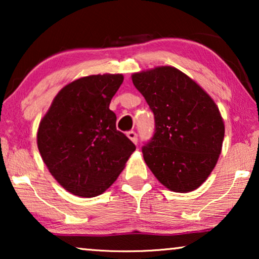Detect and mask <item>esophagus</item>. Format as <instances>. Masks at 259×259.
<instances>
[{
    "label": "esophagus",
    "instance_id": "1",
    "mask_svg": "<svg viewBox=\"0 0 259 259\" xmlns=\"http://www.w3.org/2000/svg\"><path fill=\"white\" fill-rule=\"evenodd\" d=\"M127 137H128L134 144L138 143V134L134 132V131H130V132H127Z\"/></svg>",
    "mask_w": 259,
    "mask_h": 259
}]
</instances>
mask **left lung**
<instances>
[{
    "mask_svg": "<svg viewBox=\"0 0 259 259\" xmlns=\"http://www.w3.org/2000/svg\"><path fill=\"white\" fill-rule=\"evenodd\" d=\"M132 81L154 114V134L143 147L146 165L168 190L198 189L222 152L225 127L217 105L171 66L134 73Z\"/></svg>",
    "mask_w": 259,
    "mask_h": 259,
    "instance_id": "left-lung-1",
    "label": "left lung"
}]
</instances>
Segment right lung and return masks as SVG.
<instances>
[{
	"mask_svg": "<svg viewBox=\"0 0 259 259\" xmlns=\"http://www.w3.org/2000/svg\"><path fill=\"white\" fill-rule=\"evenodd\" d=\"M122 74L81 77L56 94L37 130V147L51 175L68 192L104 193L125 167L136 145L116 130L109 109Z\"/></svg>",
	"mask_w": 259,
	"mask_h": 259,
	"instance_id": "1",
	"label": "right lung"
}]
</instances>
